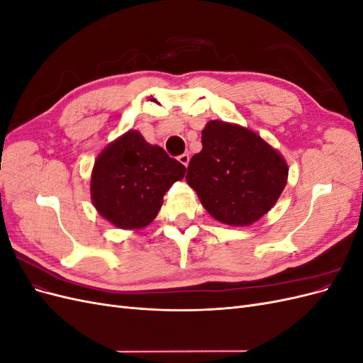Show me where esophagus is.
<instances>
[{
	"label": "esophagus",
	"mask_w": 363,
	"mask_h": 363,
	"mask_svg": "<svg viewBox=\"0 0 363 363\" xmlns=\"http://www.w3.org/2000/svg\"><path fill=\"white\" fill-rule=\"evenodd\" d=\"M189 160H191V157H189L188 152H184V155L179 156V162H180L182 164H184V167H188V164H189Z\"/></svg>",
	"instance_id": "34e87169"
}]
</instances>
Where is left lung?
<instances>
[{
	"instance_id": "obj_1",
	"label": "left lung",
	"mask_w": 363,
	"mask_h": 363,
	"mask_svg": "<svg viewBox=\"0 0 363 363\" xmlns=\"http://www.w3.org/2000/svg\"><path fill=\"white\" fill-rule=\"evenodd\" d=\"M201 142L186 180L206 211L216 221L238 227L269 212L288 180L280 152L255 131L224 121H208Z\"/></svg>"
}]
</instances>
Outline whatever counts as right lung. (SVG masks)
Returning <instances> with one entry per match:
<instances>
[{"label": "right lung", "instance_id": "1", "mask_svg": "<svg viewBox=\"0 0 363 363\" xmlns=\"http://www.w3.org/2000/svg\"><path fill=\"white\" fill-rule=\"evenodd\" d=\"M186 168L136 130L108 144L96 157L91 199L103 218L119 228H142L160 211L163 195Z\"/></svg>", "mask_w": 363, "mask_h": 363}]
</instances>
